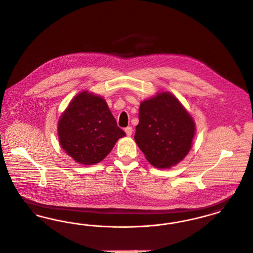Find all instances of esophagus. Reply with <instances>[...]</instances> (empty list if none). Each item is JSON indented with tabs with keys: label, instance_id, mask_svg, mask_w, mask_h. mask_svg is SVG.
I'll return each instance as SVG.
<instances>
[{
	"label": "esophagus",
	"instance_id": "1",
	"mask_svg": "<svg viewBox=\"0 0 253 253\" xmlns=\"http://www.w3.org/2000/svg\"><path fill=\"white\" fill-rule=\"evenodd\" d=\"M125 131H126V133L127 136H131L133 129H132V127H131V126H127V127H126V128H125Z\"/></svg>",
	"mask_w": 253,
	"mask_h": 253
}]
</instances>
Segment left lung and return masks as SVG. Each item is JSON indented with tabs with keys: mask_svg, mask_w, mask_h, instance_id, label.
<instances>
[{
	"mask_svg": "<svg viewBox=\"0 0 253 253\" xmlns=\"http://www.w3.org/2000/svg\"><path fill=\"white\" fill-rule=\"evenodd\" d=\"M196 132L195 122L169 92L142 101L134 139L156 168H170L185 158Z\"/></svg>",
	"mask_w": 253,
	"mask_h": 253,
	"instance_id": "obj_1",
	"label": "left lung"
}]
</instances>
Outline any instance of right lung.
I'll use <instances>...</instances> for the list:
<instances>
[{
	"label": "right lung",
	"mask_w": 253,
	"mask_h": 253,
	"mask_svg": "<svg viewBox=\"0 0 253 253\" xmlns=\"http://www.w3.org/2000/svg\"><path fill=\"white\" fill-rule=\"evenodd\" d=\"M57 130L61 148L83 165L101 162L126 135L106 101L88 91L81 92L69 103L59 118Z\"/></svg>",
	"instance_id": "1"
}]
</instances>
